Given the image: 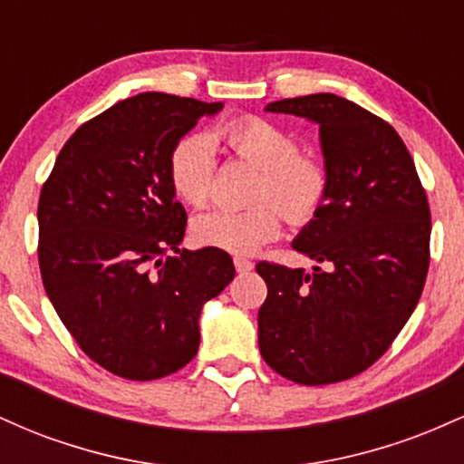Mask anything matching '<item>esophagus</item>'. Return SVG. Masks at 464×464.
Segmentation results:
<instances>
[{
	"instance_id": "esophagus-1",
	"label": "esophagus",
	"mask_w": 464,
	"mask_h": 464,
	"mask_svg": "<svg viewBox=\"0 0 464 464\" xmlns=\"http://www.w3.org/2000/svg\"><path fill=\"white\" fill-rule=\"evenodd\" d=\"M233 264H236L237 273H250V270H253V262H248L246 257H236Z\"/></svg>"
}]
</instances>
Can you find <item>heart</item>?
<instances>
[{
    "instance_id": "heart-1",
    "label": "heart",
    "mask_w": 464,
    "mask_h": 464,
    "mask_svg": "<svg viewBox=\"0 0 464 464\" xmlns=\"http://www.w3.org/2000/svg\"><path fill=\"white\" fill-rule=\"evenodd\" d=\"M244 161L262 169L250 209H209L191 222L194 237L205 246L250 255L281 233V211L290 222L312 220L327 191V174L316 159L301 154L290 130L262 117L228 121L216 132ZM169 183L179 198L198 207L209 200L216 179V148L205 135H188L174 143L168 161ZM277 205L275 206L274 202Z\"/></svg>"
}]
</instances>
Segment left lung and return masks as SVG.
Instances as JSON below:
<instances>
[{
    "mask_svg": "<svg viewBox=\"0 0 464 464\" xmlns=\"http://www.w3.org/2000/svg\"><path fill=\"white\" fill-rule=\"evenodd\" d=\"M266 111L318 126L327 191L292 242L316 262L312 273L257 264L268 285L259 351L285 380L335 384L380 360L417 307L430 266L428 196L397 130L351 100L314 93Z\"/></svg>",
    "mask_w": 464,
    "mask_h": 464,
    "instance_id": "8db88e82",
    "label": "left lung"
}]
</instances>
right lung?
Masks as SVG:
<instances>
[{"instance_id": "add662e5", "label": "right lung", "mask_w": 464, "mask_h": 464, "mask_svg": "<svg viewBox=\"0 0 464 464\" xmlns=\"http://www.w3.org/2000/svg\"><path fill=\"white\" fill-rule=\"evenodd\" d=\"M222 102L148 92L69 137L39 200L47 296L80 349L124 380H159L198 353L200 314L236 276L231 255L180 248L174 143Z\"/></svg>"}]
</instances>
